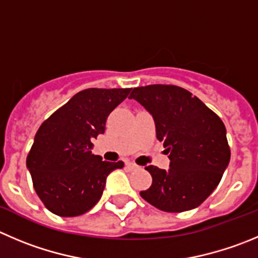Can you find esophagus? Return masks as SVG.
I'll use <instances>...</instances> for the list:
<instances>
[{
    "label": "esophagus",
    "mask_w": 258,
    "mask_h": 258,
    "mask_svg": "<svg viewBox=\"0 0 258 258\" xmlns=\"http://www.w3.org/2000/svg\"><path fill=\"white\" fill-rule=\"evenodd\" d=\"M125 166L127 167V170H131V171L139 168V166H137V164L133 163V162H126V163H125Z\"/></svg>",
    "instance_id": "1"
}]
</instances>
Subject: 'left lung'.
I'll return each instance as SVG.
<instances>
[{
	"mask_svg": "<svg viewBox=\"0 0 258 258\" xmlns=\"http://www.w3.org/2000/svg\"><path fill=\"white\" fill-rule=\"evenodd\" d=\"M153 116L170 168L147 166L152 176L141 196L162 212L198 208L219 185L230 159L224 122L187 90L173 85L136 87L131 97Z\"/></svg>",
	"mask_w": 258,
	"mask_h": 258,
	"instance_id": "obj_1",
	"label": "left lung"
}]
</instances>
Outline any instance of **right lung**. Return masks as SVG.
Masks as SVG:
<instances>
[{
    "label": "right lung",
    "instance_id": "obj_1",
    "mask_svg": "<svg viewBox=\"0 0 258 258\" xmlns=\"http://www.w3.org/2000/svg\"><path fill=\"white\" fill-rule=\"evenodd\" d=\"M132 88H87L50 115L36 132L26 158L34 188L46 209L59 217L85 214L97 204L111 171L124 162L91 153L105 133L107 116Z\"/></svg>",
    "mask_w": 258,
    "mask_h": 258
}]
</instances>
